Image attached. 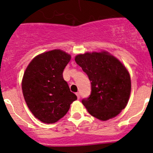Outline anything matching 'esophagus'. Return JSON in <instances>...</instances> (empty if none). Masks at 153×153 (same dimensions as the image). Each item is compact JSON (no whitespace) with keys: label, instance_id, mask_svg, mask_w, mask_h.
I'll return each instance as SVG.
<instances>
[{"label":"esophagus","instance_id":"1","mask_svg":"<svg viewBox=\"0 0 153 153\" xmlns=\"http://www.w3.org/2000/svg\"><path fill=\"white\" fill-rule=\"evenodd\" d=\"M76 97H77L78 100L80 98V94H79V93H76Z\"/></svg>","mask_w":153,"mask_h":153}]
</instances>
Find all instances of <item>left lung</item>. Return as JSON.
Segmentation results:
<instances>
[{
	"label": "left lung",
	"mask_w": 153,
	"mask_h": 153,
	"mask_svg": "<svg viewBox=\"0 0 153 153\" xmlns=\"http://www.w3.org/2000/svg\"><path fill=\"white\" fill-rule=\"evenodd\" d=\"M75 61L91 81V94L82 103L90 115L102 121L114 118L125 109L131 93L129 71L107 51L86 52Z\"/></svg>",
	"instance_id": "left-lung-1"
}]
</instances>
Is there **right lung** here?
Returning <instances> with one entry per match:
<instances>
[{
	"mask_svg": "<svg viewBox=\"0 0 153 153\" xmlns=\"http://www.w3.org/2000/svg\"><path fill=\"white\" fill-rule=\"evenodd\" d=\"M70 59L67 53L53 50L35 56L24 71L21 86L25 102L33 116L44 123L63 118L77 99L63 77Z\"/></svg>",
	"mask_w": 153,
	"mask_h": 153,
	"instance_id": "add662e5",
	"label": "right lung"
}]
</instances>
